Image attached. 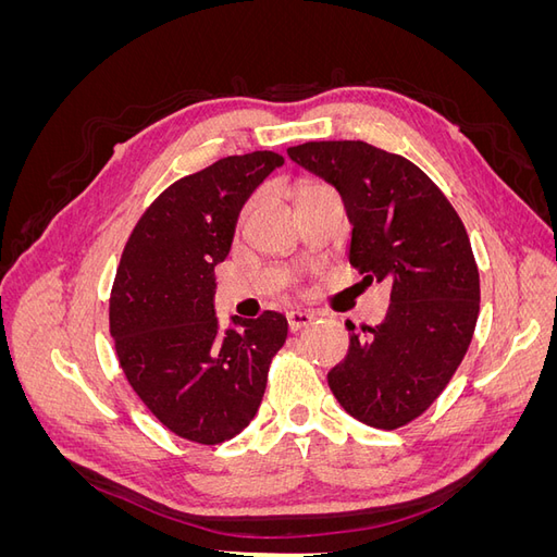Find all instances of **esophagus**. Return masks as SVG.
Wrapping results in <instances>:
<instances>
[{
    "label": "esophagus",
    "instance_id": "34e87169",
    "mask_svg": "<svg viewBox=\"0 0 557 557\" xmlns=\"http://www.w3.org/2000/svg\"><path fill=\"white\" fill-rule=\"evenodd\" d=\"M313 313L311 311H290L288 313V325H290V330L293 332H297V330H305V327H309L311 323H313Z\"/></svg>",
    "mask_w": 557,
    "mask_h": 557
}]
</instances>
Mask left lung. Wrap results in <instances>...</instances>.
I'll return each mask as SVG.
<instances>
[{"instance_id": "left-lung-1", "label": "left lung", "mask_w": 557, "mask_h": 557, "mask_svg": "<svg viewBox=\"0 0 557 557\" xmlns=\"http://www.w3.org/2000/svg\"><path fill=\"white\" fill-rule=\"evenodd\" d=\"M288 156L342 195L350 264L393 285L381 325L356 334L348 320V356L327 383L360 423L397 430L442 395L476 327L479 269L465 225L423 170L372 144L309 141Z\"/></svg>"}]
</instances>
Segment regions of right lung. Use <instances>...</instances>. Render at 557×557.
<instances>
[{
    "mask_svg": "<svg viewBox=\"0 0 557 557\" xmlns=\"http://www.w3.org/2000/svg\"><path fill=\"white\" fill-rule=\"evenodd\" d=\"M285 160L232 156L172 183L146 209L115 272L109 325L134 393L160 423L197 444H221L256 418L283 313L215 318V276L248 197Z\"/></svg>",
    "mask_w": 557,
    "mask_h": 557,
    "instance_id": "obj_1",
    "label": "right lung"
}]
</instances>
